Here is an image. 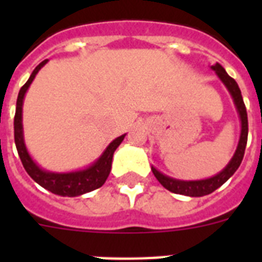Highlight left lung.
<instances>
[{
	"instance_id": "obj_1",
	"label": "left lung",
	"mask_w": 262,
	"mask_h": 262,
	"mask_svg": "<svg viewBox=\"0 0 262 262\" xmlns=\"http://www.w3.org/2000/svg\"><path fill=\"white\" fill-rule=\"evenodd\" d=\"M212 69L217 73L220 80L226 84V87L228 88L230 94L232 95V99L235 102V106L238 108L241 117V123H242V130H241V139L238 148H236L235 154L232 156L231 162L227 164V167L224 168L223 171L219 172L215 177L208 179H203V181H177V179L168 178L162 172H159L155 167H152V172L156 177V179L163 185L167 190L177 193V194L190 195V197H201V195L211 194L212 191H215L217 187H220L234 172L238 170L241 162L244 159L245 148H246V143H248V113H246V107H245L244 99H242V94L238 87V84L232 77L227 75V72L224 71L223 67L216 63L212 67Z\"/></svg>"
}]
</instances>
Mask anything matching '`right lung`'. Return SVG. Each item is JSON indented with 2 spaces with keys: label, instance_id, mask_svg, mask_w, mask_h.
<instances>
[{
  "label": "right lung",
  "instance_id": "obj_1",
  "mask_svg": "<svg viewBox=\"0 0 262 262\" xmlns=\"http://www.w3.org/2000/svg\"><path fill=\"white\" fill-rule=\"evenodd\" d=\"M47 62V59H45L43 62H40L38 67L35 68L32 75L30 76V79L27 81L18 92L17 103H16V114H14V144L17 148L18 156L21 160L23 166L26 168V171L28 172L31 178L34 179L35 182L39 183L40 186L47 189L51 193L58 195H63V197H76V195H81L84 193L92 191L95 189H98L106 182L107 177L111 171V162H113V155L114 151L118 148V145L122 143L123 136H119L113 141V143L106 148V151L103 152V155L99 158L96 163H94L91 167L83 171L76 172H67V174H54V172L43 171L34 163V160L31 159L28 152L24 145V140H23V125H21V111H23V99H24V94L27 92L30 84L32 83V80L35 79V76L39 72V69Z\"/></svg>",
  "mask_w": 262,
  "mask_h": 262
}]
</instances>
